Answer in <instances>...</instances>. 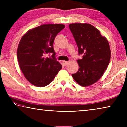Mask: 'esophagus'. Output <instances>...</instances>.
Returning a JSON list of instances; mask_svg holds the SVG:
<instances>
[{
  "label": "esophagus",
  "instance_id": "34e87169",
  "mask_svg": "<svg viewBox=\"0 0 127 127\" xmlns=\"http://www.w3.org/2000/svg\"><path fill=\"white\" fill-rule=\"evenodd\" d=\"M68 63H69V62H68V61H63V64L64 65H67Z\"/></svg>",
  "mask_w": 127,
  "mask_h": 127
}]
</instances>
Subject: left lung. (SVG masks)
I'll list each match as a JSON object with an SVG mask.
<instances>
[{"label":"left lung","mask_w":127,"mask_h":127,"mask_svg":"<svg viewBox=\"0 0 127 127\" xmlns=\"http://www.w3.org/2000/svg\"><path fill=\"white\" fill-rule=\"evenodd\" d=\"M69 27L78 46V71L72 74L74 81L86 87L96 82L104 74L110 60L111 51L106 38L89 23H72Z\"/></svg>","instance_id":"8db88e82"}]
</instances>
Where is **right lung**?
I'll return each mask as SVG.
<instances>
[{"label":"right lung","mask_w":127,"mask_h":127,"mask_svg":"<svg viewBox=\"0 0 127 127\" xmlns=\"http://www.w3.org/2000/svg\"><path fill=\"white\" fill-rule=\"evenodd\" d=\"M64 27L62 24L42 25L30 30L21 38L17 54L19 65L26 78L35 86L48 85L62 68L53 45ZM50 53L51 58L46 57Z\"/></svg>","instance_id":"right-lung-1"}]
</instances>
